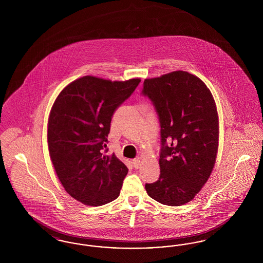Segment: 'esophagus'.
I'll return each instance as SVG.
<instances>
[{
    "mask_svg": "<svg viewBox=\"0 0 263 263\" xmlns=\"http://www.w3.org/2000/svg\"><path fill=\"white\" fill-rule=\"evenodd\" d=\"M132 163H133V166H134L135 168H137V170L141 166V161H140L139 159H134V160L132 161Z\"/></svg>",
    "mask_w": 263,
    "mask_h": 263,
    "instance_id": "esophagus-1",
    "label": "esophagus"
}]
</instances>
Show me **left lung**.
Wrapping results in <instances>:
<instances>
[{
  "label": "left lung",
  "mask_w": 263,
  "mask_h": 263,
  "mask_svg": "<svg viewBox=\"0 0 263 263\" xmlns=\"http://www.w3.org/2000/svg\"><path fill=\"white\" fill-rule=\"evenodd\" d=\"M142 93L159 115L162 149L161 175L145 188L163 205L192 200L207 182L219 146V117L210 89L184 71L146 79Z\"/></svg>",
  "instance_id": "1"
}]
</instances>
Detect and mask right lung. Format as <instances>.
<instances>
[{
	"label": "right lung",
	"instance_id": "add662e5",
	"mask_svg": "<svg viewBox=\"0 0 263 263\" xmlns=\"http://www.w3.org/2000/svg\"><path fill=\"white\" fill-rule=\"evenodd\" d=\"M140 82L85 76L63 88L53 103L47 127L51 162L63 187L85 205L101 206L119 196L128 168L104 149L113 113Z\"/></svg>",
	"mask_w": 263,
	"mask_h": 263
}]
</instances>
